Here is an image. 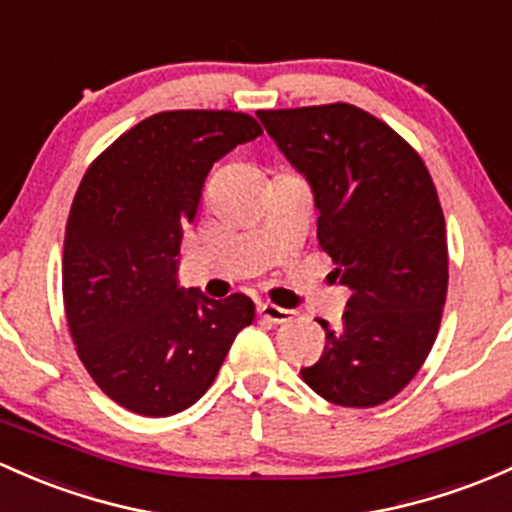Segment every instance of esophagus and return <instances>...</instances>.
Masks as SVG:
<instances>
[{
	"mask_svg": "<svg viewBox=\"0 0 512 512\" xmlns=\"http://www.w3.org/2000/svg\"><path fill=\"white\" fill-rule=\"evenodd\" d=\"M257 314H260L262 319L272 321V324H284V321L292 319L294 311L282 309V306L277 304H267V301H260V304H257Z\"/></svg>",
	"mask_w": 512,
	"mask_h": 512,
	"instance_id": "obj_1",
	"label": "esophagus"
}]
</instances>
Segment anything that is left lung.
Returning <instances> with one entry per match:
<instances>
[{"label": "left lung", "instance_id": "1", "mask_svg": "<svg viewBox=\"0 0 512 512\" xmlns=\"http://www.w3.org/2000/svg\"><path fill=\"white\" fill-rule=\"evenodd\" d=\"M257 117L309 181L316 238L351 289L343 326L319 321L326 348L301 378L333 405H383L427 360L446 301V228L432 176L395 129L348 102Z\"/></svg>", "mask_w": 512, "mask_h": 512}]
</instances>
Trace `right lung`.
I'll use <instances>...</instances> for the list:
<instances>
[{"mask_svg": "<svg viewBox=\"0 0 512 512\" xmlns=\"http://www.w3.org/2000/svg\"><path fill=\"white\" fill-rule=\"evenodd\" d=\"M255 117L171 110L127 129L90 164L63 242V304L78 358L110 400L144 417L184 412L255 319L245 294L179 287V250L208 171L260 137Z\"/></svg>", "mask_w": 512, "mask_h": 512, "instance_id": "obj_1", "label": "right lung"}]
</instances>
